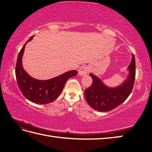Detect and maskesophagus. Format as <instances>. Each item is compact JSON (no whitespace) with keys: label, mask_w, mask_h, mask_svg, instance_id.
<instances>
[{"label":"esophagus","mask_w":152,"mask_h":152,"mask_svg":"<svg viewBox=\"0 0 152 152\" xmlns=\"http://www.w3.org/2000/svg\"><path fill=\"white\" fill-rule=\"evenodd\" d=\"M89 68L87 66H83L80 68L78 71L79 76H84L86 75L89 72Z\"/></svg>","instance_id":"esophagus-1"}]
</instances>
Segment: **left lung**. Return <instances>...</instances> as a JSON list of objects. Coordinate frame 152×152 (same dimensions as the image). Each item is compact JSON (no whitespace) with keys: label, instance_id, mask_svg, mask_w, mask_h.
<instances>
[{"label":"left lung","instance_id":"8db88e82","mask_svg":"<svg viewBox=\"0 0 152 152\" xmlns=\"http://www.w3.org/2000/svg\"><path fill=\"white\" fill-rule=\"evenodd\" d=\"M127 70L129 72L127 79L116 88H109L97 76L90 74L93 83L84 92L88 104L95 110L104 112L110 111L124 102L131 94L134 86L136 68L133 54Z\"/></svg>","mask_w":152,"mask_h":152}]
</instances>
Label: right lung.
<instances>
[{
	"instance_id": "right-lung-1",
	"label": "right lung",
	"mask_w": 152,
	"mask_h": 152,
	"mask_svg": "<svg viewBox=\"0 0 152 152\" xmlns=\"http://www.w3.org/2000/svg\"><path fill=\"white\" fill-rule=\"evenodd\" d=\"M32 36L19 51L15 66V76L18 87L22 94L30 101L40 104H46L55 101L63 91L68 79L75 76L78 72L70 70L56 78L47 80H39L28 75L22 66V57L25 45L33 40Z\"/></svg>"
}]
</instances>
